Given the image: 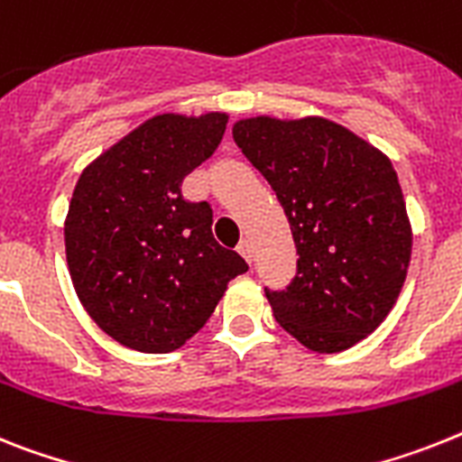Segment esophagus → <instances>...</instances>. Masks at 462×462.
Returning a JSON list of instances; mask_svg holds the SVG:
<instances>
[{"instance_id": "obj_1", "label": "esophagus", "mask_w": 462, "mask_h": 462, "mask_svg": "<svg viewBox=\"0 0 462 462\" xmlns=\"http://www.w3.org/2000/svg\"><path fill=\"white\" fill-rule=\"evenodd\" d=\"M238 253L247 259V264H253V243L247 238H243L238 243Z\"/></svg>"}]
</instances>
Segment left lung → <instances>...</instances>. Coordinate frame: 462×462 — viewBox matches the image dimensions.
<instances>
[{"instance_id":"1","label":"left lung","mask_w":462,"mask_h":462,"mask_svg":"<svg viewBox=\"0 0 462 462\" xmlns=\"http://www.w3.org/2000/svg\"><path fill=\"white\" fill-rule=\"evenodd\" d=\"M234 141L276 190L300 254L285 291L264 288L276 321L311 352L349 349L384 321L409 272L390 158L326 117H247Z\"/></svg>"}]
</instances>
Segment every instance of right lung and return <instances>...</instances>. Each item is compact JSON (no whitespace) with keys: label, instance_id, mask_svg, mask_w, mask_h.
<instances>
[{"label":"right lung","instance_id":"obj_1","mask_svg":"<svg viewBox=\"0 0 462 462\" xmlns=\"http://www.w3.org/2000/svg\"><path fill=\"white\" fill-rule=\"evenodd\" d=\"M226 113L146 120L98 155L72 190L66 257L87 314L120 345L167 354L208 323L245 259L212 236L209 203L181 196L215 153Z\"/></svg>","mask_w":462,"mask_h":462}]
</instances>
